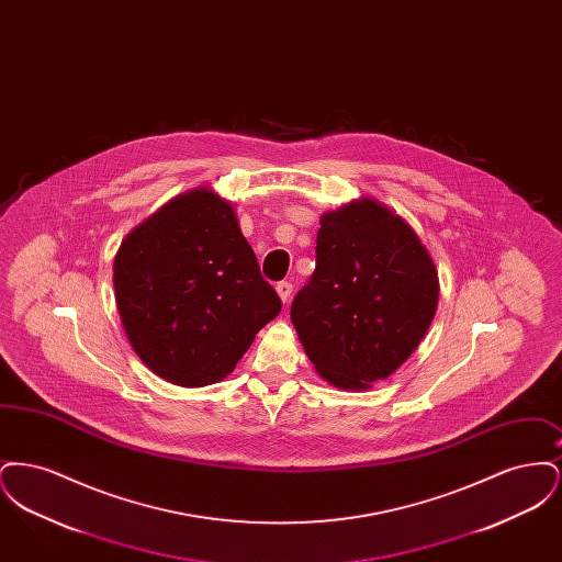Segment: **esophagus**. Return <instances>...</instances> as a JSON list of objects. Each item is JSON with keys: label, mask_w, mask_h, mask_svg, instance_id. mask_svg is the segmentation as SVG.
I'll return each mask as SVG.
<instances>
[{"label": "esophagus", "mask_w": 562, "mask_h": 562, "mask_svg": "<svg viewBox=\"0 0 562 562\" xmlns=\"http://www.w3.org/2000/svg\"><path fill=\"white\" fill-rule=\"evenodd\" d=\"M276 291H278L280 299H282L284 303H289V299H291V294H293V284H291L289 280H282V282L276 284Z\"/></svg>", "instance_id": "1"}]
</instances>
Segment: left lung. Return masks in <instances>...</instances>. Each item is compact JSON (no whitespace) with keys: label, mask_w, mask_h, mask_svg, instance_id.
<instances>
[{"label":"left lung","mask_w":562,"mask_h":562,"mask_svg":"<svg viewBox=\"0 0 562 562\" xmlns=\"http://www.w3.org/2000/svg\"><path fill=\"white\" fill-rule=\"evenodd\" d=\"M438 273L417 234L376 200L324 214L316 269L291 305L316 371L344 390L394 373L428 330Z\"/></svg>","instance_id":"1"}]
</instances>
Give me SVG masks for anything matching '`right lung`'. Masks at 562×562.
<instances>
[{
	"label": "right lung",
	"mask_w": 562,
	"mask_h": 562,
	"mask_svg": "<svg viewBox=\"0 0 562 562\" xmlns=\"http://www.w3.org/2000/svg\"><path fill=\"white\" fill-rule=\"evenodd\" d=\"M113 286L138 358L183 387L232 373L282 310L234 209L209 189L170 200L128 234Z\"/></svg>",
	"instance_id": "add662e5"
}]
</instances>
